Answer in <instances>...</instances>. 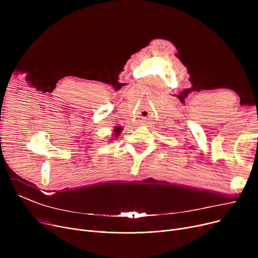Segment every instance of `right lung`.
I'll return each mask as SVG.
<instances>
[{
	"label": "right lung",
	"instance_id": "1",
	"mask_svg": "<svg viewBox=\"0 0 258 258\" xmlns=\"http://www.w3.org/2000/svg\"><path fill=\"white\" fill-rule=\"evenodd\" d=\"M122 132V127L121 126H116L115 128H114V138H117L119 135H120V133Z\"/></svg>",
	"mask_w": 258,
	"mask_h": 258
}]
</instances>
